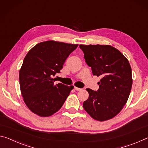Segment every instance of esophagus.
<instances>
[{"label":"esophagus","mask_w":148,"mask_h":148,"mask_svg":"<svg viewBox=\"0 0 148 148\" xmlns=\"http://www.w3.org/2000/svg\"><path fill=\"white\" fill-rule=\"evenodd\" d=\"M74 89L75 90H77V91H79V90H81V88H77V87H76V86H75L74 87Z\"/></svg>","instance_id":"34e87169"}]
</instances>
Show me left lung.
Segmentation results:
<instances>
[{"instance_id": "left-lung-1", "label": "left lung", "mask_w": 148, "mask_h": 148, "mask_svg": "<svg viewBox=\"0 0 148 148\" xmlns=\"http://www.w3.org/2000/svg\"><path fill=\"white\" fill-rule=\"evenodd\" d=\"M94 75L101 77L97 91L86 88L88 98L83 108L94 119H111L122 110L132 84V69L128 60L110 45H79Z\"/></svg>"}]
</instances>
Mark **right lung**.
Segmentation results:
<instances>
[{
	"mask_svg": "<svg viewBox=\"0 0 148 148\" xmlns=\"http://www.w3.org/2000/svg\"><path fill=\"white\" fill-rule=\"evenodd\" d=\"M78 45L48 40L28 52L19 70L21 96L27 108L40 117H49L62 107L73 86L54 84L53 77Z\"/></svg>",
	"mask_w": 148,
	"mask_h": 148,
	"instance_id": "add662e5",
	"label": "right lung"
}]
</instances>
